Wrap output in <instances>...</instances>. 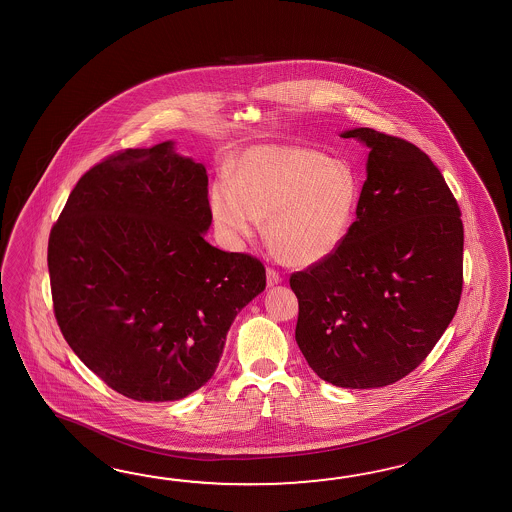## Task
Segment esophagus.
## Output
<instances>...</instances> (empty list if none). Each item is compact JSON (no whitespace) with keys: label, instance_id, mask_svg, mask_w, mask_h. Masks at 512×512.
<instances>
[{"label":"esophagus","instance_id":"1","mask_svg":"<svg viewBox=\"0 0 512 512\" xmlns=\"http://www.w3.org/2000/svg\"><path fill=\"white\" fill-rule=\"evenodd\" d=\"M280 282H282L280 273H278L276 269H273V267H269V269H267V286L273 287L276 286V284H280Z\"/></svg>","mask_w":512,"mask_h":512}]
</instances>
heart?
Here are the masks:
<instances>
[{"label":"heart","mask_w":512,"mask_h":512,"mask_svg":"<svg viewBox=\"0 0 512 512\" xmlns=\"http://www.w3.org/2000/svg\"><path fill=\"white\" fill-rule=\"evenodd\" d=\"M359 195L357 175L343 160L300 145H260L239 158L236 180H215L208 204L226 239L250 238L267 219L276 254L308 267L341 247Z\"/></svg>","instance_id":"obj_1"}]
</instances>
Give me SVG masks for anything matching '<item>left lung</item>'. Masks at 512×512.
Here are the masks:
<instances>
[{
	"mask_svg": "<svg viewBox=\"0 0 512 512\" xmlns=\"http://www.w3.org/2000/svg\"><path fill=\"white\" fill-rule=\"evenodd\" d=\"M356 221L326 260L291 274L295 330L313 372L346 389L402 380L428 357L463 293L461 210L416 145L374 129Z\"/></svg>",
	"mask_w": 512,
	"mask_h": 512,
	"instance_id": "obj_1",
	"label": "left lung"
}]
</instances>
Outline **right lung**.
I'll list each match as a JSON object with an SVG mask.
<instances>
[{"label": "right lung", "mask_w": 512, "mask_h": 512, "mask_svg": "<svg viewBox=\"0 0 512 512\" xmlns=\"http://www.w3.org/2000/svg\"><path fill=\"white\" fill-rule=\"evenodd\" d=\"M203 164L173 142L125 149L75 184L48 243L55 319L110 389L173 402L214 376L263 263L215 249Z\"/></svg>", "instance_id": "add662e5"}]
</instances>
